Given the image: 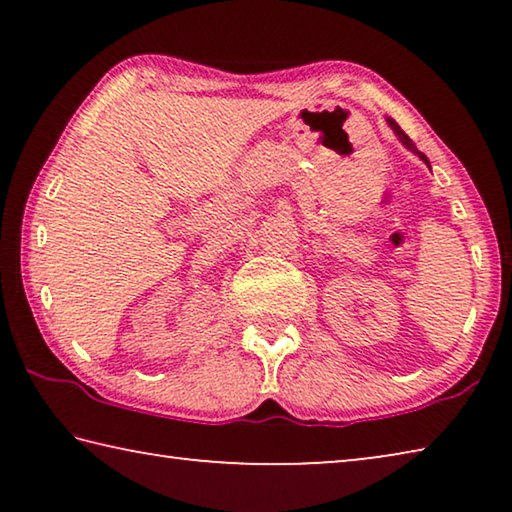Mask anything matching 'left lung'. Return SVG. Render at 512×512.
I'll return each mask as SVG.
<instances>
[{
	"label": "left lung",
	"instance_id": "8db88e82",
	"mask_svg": "<svg viewBox=\"0 0 512 512\" xmlns=\"http://www.w3.org/2000/svg\"><path fill=\"white\" fill-rule=\"evenodd\" d=\"M386 121H388V126H391L393 128V133L397 135V140H400L404 146H406V149H409V151H413L415 155H420V160L422 162H427L429 164V160L427 158H424V153H420L418 149H415V144L409 140V135H406L404 131H402V128L400 126H397V121L395 119H391V117H386Z\"/></svg>",
	"mask_w": 512,
	"mask_h": 512
}]
</instances>
